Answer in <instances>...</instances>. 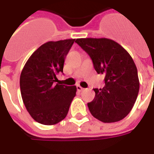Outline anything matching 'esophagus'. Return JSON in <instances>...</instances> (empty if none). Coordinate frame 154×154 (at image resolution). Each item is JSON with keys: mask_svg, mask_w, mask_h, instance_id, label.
<instances>
[{"mask_svg": "<svg viewBox=\"0 0 154 154\" xmlns=\"http://www.w3.org/2000/svg\"><path fill=\"white\" fill-rule=\"evenodd\" d=\"M77 91L81 92V91H82V90H84V88H82L81 85H77Z\"/></svg>", "mask_w": 154, "mask_h": 154, "instance_id": "1", "label": "esophagus"}]
</instances>
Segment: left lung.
Masks as SVG:
<instances>
[{
	"mask_svg": "<svg viewBox=\"0 0 154 154\" xmlns=\"http://www.w3.org/2000/svg\"><path fill=\"white\" fill-rule=\"evenodd\" d=\"M76 43L88 53L98 74L105 75L103 89H94L95 97L87 104L90 113L103 123L125 118L139 93L137 69L125 49L109 38H77Z\"/></svg>",
	"mask_w": 154,
	"mask_h": 154,
	"instance_id": "obj_1",
	"label": "left lung"
}]
</instances>
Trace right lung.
<instances>
[{
  "mask_svg": "<svg viewBox=\"0 0 154 154\" xmlns=\"http://www.w3.org/2000/svg\"><path fill=\"white\" fill-rule=\"evenodd\" d=\"M75 39L50 41L30 56L20 76V90L26 108L35 121L53 125L66 117L77 87L55 85L63 72L64 59Z\"/></svg>",
  "mask_w": 154,
  "mask_h": 154,
  "instance_id": "obj_1",
  "label": "right lung"
}]
</instances>
